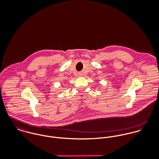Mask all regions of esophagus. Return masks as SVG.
Segmentation results:
<instances>
[{"label": "esophagus", "mask_w": 159, "mask_h": 159, "mask_svg": "<svg viewBox=\"0 0 159 159\" xmlns=\"http://www.w3.org/2000/svg\"><path fill=\"white\" fill-rule=\"evenodd\" d=\"M79 76H82L81 73H79Z\"/></svg>", "instance_id": "esophagus-1"}]
</instances>
